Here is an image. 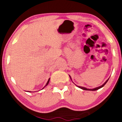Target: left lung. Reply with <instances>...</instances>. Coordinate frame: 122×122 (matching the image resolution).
I'll use <instances>...</instances> for the list:
<instances>
[{"label":"left lung","instance_id":"left-lung-1","mask_svg":"<svg viewBox=\"0 0 122 122\" xmlns=\"http://www.w3.org/2000/svg\"><path fill=\"white\" fill-rule=\"evenodd\" d=\"M69 77H70V78H71V76H69ZM109 78H108V80H107V81L105 82V83L103 84V85H102L101 86H98V87H97V88H94V89H87V88H84V87H83V86H76V84L75 85L77 86H78V88H81V89H83V90H91V91H95V90H98V89H100V88H102L103 86H104L105 84H106V83H107V82H108V81L109 80Z\"/></svg>","mask_w":122,"mask_h":122}]
</instances>
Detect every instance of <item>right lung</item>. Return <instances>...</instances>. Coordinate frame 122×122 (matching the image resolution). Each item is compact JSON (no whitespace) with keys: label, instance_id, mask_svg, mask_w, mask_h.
Masks as SVG:
<instances>
[{"label":"right lung","instance_id":"right-lung-1","mask_svg":"<svg viewBox=\"0 0 122 122\" xmlns=\"http://www.w3.org/2000/svg\"><path fill=\"white\" fill-rule=\"evenodd\" d=\"M49 80H50V78H49V79H48V81H47V83H46V86H44V88H43L42 89H44L45 87V86H47V85H48V84L49 83Z\"/></svg>","mask_w":122,"mask_h":122}]
</instances>
